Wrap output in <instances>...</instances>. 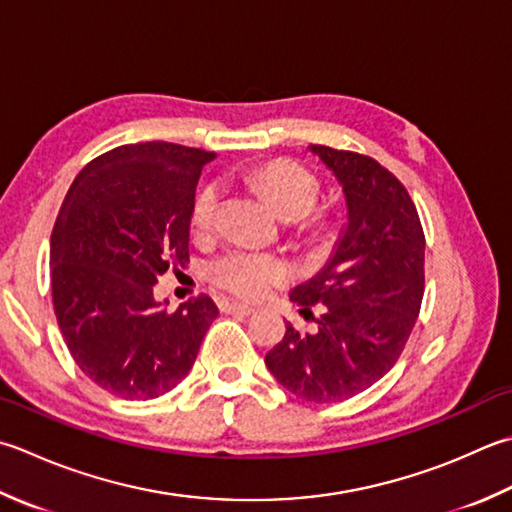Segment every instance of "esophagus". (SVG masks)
Listing matches in <instances>:
<instances>
[{"label": "esophagus", "mask_w": 512, "mask_h": 512, "mask_svg": "<svg viewBox=\"0 0 512 512\" xmlns=\"http://www.w3.org/2000/svg\"><path fill=\"white\" fill-rule=\"evenodd\" d=\"M222 310L224 313H233V315H253L255 313V308L244 304V302H224Z\"/></svg>", "instance_id": "esophagus-1"}]
</instances>
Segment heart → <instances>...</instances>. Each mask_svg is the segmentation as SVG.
<instances>
[{
    "instance_id": "b5f03b06",
    "label": "heart",
    "mask_w": 512,
    "mask_h": 512,
    "mask_svg": "<svg viewBox=\"0 0 512 512\" xmlns=\"http://www.w3.org/2000/svg\"><path fill=\"white\" fill-rule=\"evenodd\" d=\"M250 182L262 190L275 213L282 219H290V222L306 217L317 202L315 179L293 162H273L259 168L250 175ZM215 206L217 186H206L199 193L193 208V222L197 228L208 226ZM208 273L213 277V282L233 290L237 295L262 297L270 288L286 282L293 268L284 257L235 248L217 257L210 264Z\"/></svg>"
}]
</instances>
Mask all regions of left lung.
<instances>
[{"instance_id": "1", "label": "left lung", "mask_w": 512, "mask_h": 512, "mask_svg": "<svg viewBox=\"0 0 512 512\" xmlns=\"http://www.w3.org/2000/svg\"><path fill=\"white\" fill-rule=\"evenodd\" d=\"M344 199V226L328 262L290 290L302 313L324 304L317 333L286 335L266 366L290 393L342 402L379 382L402 355L424 297V233L397 177L375 159L308 146Z\"/></svg>"}]
</instances>
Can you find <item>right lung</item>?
<instances>
[{
	"label": "right lung",
	"mask_w": 512,
	"mask_h": 512,
	"mask_svg": "<svg viewBox=\"0 0 512 512\" xmlns=\"http://www.w3.org/2000/svg\"><path fill=\"white\" fill-rule=\"evenodd\" d=\"M215 157L168 142L126 144L68 188L50 235L53 306L75 364L110 395L173 390L219 315L208 295L173 313L153 295L157 277L186 262L195 188Z\"/></svg>",
	"instance_id": "add662e5"
}]
</instances>
